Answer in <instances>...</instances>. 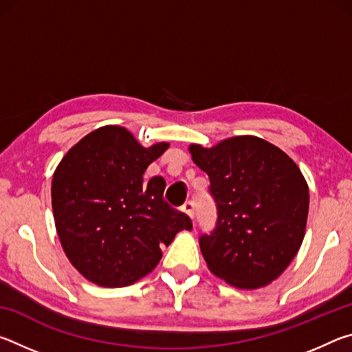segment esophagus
<instances>
[{
    "instance_id": "1",
    "label": "esophagus",
    "mask_w": 352,
    "mask_h": 352,
    "mask_svg": "<svg viewBox=\"0 0 352 352\" xmlns=\"http://www.w3.org/2000/svg\"><path fill=\"white\" fill-rule=\"evenodd\" d=\"M182 210H183L184 214H188L190 219H194V201H190V200L186 201V204L183 205Z\"/></svg>"
}]
</instances>
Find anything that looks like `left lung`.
<instances>
[{"label":"left lung","mask_w":352,"mask_h":352,"mask_svg":"<svg viewBox=\"0 0 352 352\" xmlns=\"http://www.w3.org/2000/svg\"><path fill=\"white\" fill-rule=\"evenodd\" d=\"M217 204L216 230L200 237L208 269L237 289L265 287L287 269L306 233L309 188L287 153L253 135L190 144Z\"/></svg>","instance_id":"1"}]
</instances>
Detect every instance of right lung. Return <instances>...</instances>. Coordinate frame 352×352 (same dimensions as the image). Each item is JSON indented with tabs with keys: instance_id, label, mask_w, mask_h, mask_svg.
Wrapping results in <instances>:
<instances>
[{
	"instance_id": "obj_1",
	"label": "right lung",
	"mask_w": 352,
	"mask_h": 352,
	"mask_svg": "<svg viewBox=\"0 0 352 352\" xmlns=\"http://www.w3.org/2000/svg\"><path fill=\"white\" fill-rule=\"evenodd\" d=\"M169 142L141 146L121 126H104L74 144L54 170L51 201L62 248L100 287H126L148 275L190 219L163 200L166 182H142Z\"/></svg>"
}]
</instances>
